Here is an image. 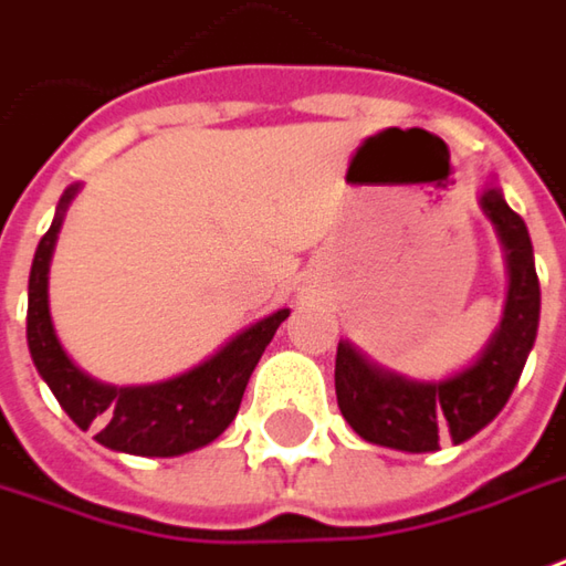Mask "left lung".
I'll return each instance as SVG.
<instances>
[{
  "instance_id": "1",
  "label": "left lung",
  "mask_w": 566,
  "mask_h": 566,
  "mask_svg": "<svg viewBox=\"0 0 566 566\" xmlns=\"http://www.w3.org/2000/svg\"><path fill=\"white\" fill-rule=\"evenodd\" d=\"M483 211L495 223L507 252V305L502 327L480 361L442 382L405 380L370 364L358 348H336V401L355 433L398 451H436L439 436L464 442L504 408L521 380L526 355L539 329V276L526 223L504 202L502 189L489 186Z\"/></svg>"
}]
</instances>
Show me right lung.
<instances>
[{"label":"right lung","mask_w":566,"mask_h":566,"mask_svg":"<svg viewBox=\"0 0 566 566\" xmlns=\"http://www.w3.org/2000/svg\"><path fill=\"white\" fill-rule=\"evenodd\" d=\"M77 186L64 189L59 214L36 245L30 283H27V345L40 377L49 382L67 417L80 430L96 423V439L105 449L143 454V458H174L214 442L237 417L245 382L255 370L261 352L274 339L276 327L290 317V308L242 329L218 355L186 370L180 377L151 386H105L86 377L64 355L62 343L49 317V258L62 227V214L74 199Z\"/></svg>","instance_id":"add662e5"}]
</instances>
